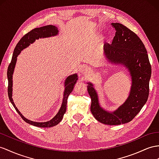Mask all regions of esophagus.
<instances>
[{"mask_svg":"<svg viewBox=\"0 0 159 159\" xmlns=\"http://www.w3.org/2000/svg\"><path fill=\"white\" fill-rule=\"evenodd\" d=\"M87 68H83V70H82V72H83V73H87Z\"/></svg>","mask_w":159,"mask_h":159,"instance_id":"esophagus-1","label":"esophagus"}]
</instances>
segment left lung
Masks as SVG:
<instances>
[{
    "label": "left lung",
    "mask_w": 159,
    "mask_h": 159,
    "mask_svg": "<svg viewBox=\"0 0 159 159\" xmlns=\"http://www.w3.org/2000/svg\"><path fill=\"white\" fill-rule=\"evenodd\" d=\"M111 25L116 35L111 44H104V54L109 62L121 64L128 68L132 76L129 95L117 110L109 112L100 106L92 83H88L87 90L91 99V111L95 118L104 124L120 125L132 121L147 101L151 65L139 37L121 23H112Z\"/></svg>",
    "instance_id": "1"
}]
</instances>
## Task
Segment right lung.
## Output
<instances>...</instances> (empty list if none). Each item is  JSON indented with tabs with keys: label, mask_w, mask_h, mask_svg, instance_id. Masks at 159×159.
<instances>
[{
	"label": "right lung",
	"mask_w": 159,
	"mask_h": 159,
	"mask_svg": "<svg viewBox=\"0 0 159 159\" xmlns=\"http://www.w3.org/2000/svg\"><path fill=\"white\" fill-rule=\"evenodd\" d=\"M58 34V28L54 25H46L43 27H41L38 28H35V29L32 30L30 32H28L27 34H25L23 37L19 40V42L16 46L14 52L13 54V57H12L11 62L9 64V66L8 67L7 70V77H8V82H9V85H8V95H9V98L11 101V103L13 104V107L16 109V111L22 117V119L25 121L27 123L30 124L31 125H33L34 126H37V127L39 128H50L52 127V126L56 125L58 124H59L62 120L63 116L64 113H66V104H67V99L69 95L70 94L71 92L72 91L73 89H74V86L75 83H76V80H78V76L76 74H74L72 75H70L68 76L66 79L64 83V92L63 95V101L62 105L60 110L58 111V113L53 117V118L46 122H36L34 121H31L30 120H27L24 117L21 112H20L17 107L15 106V105L13 102V98H12V91H13V75L14 72L15 66L16 64V62H17V57L18 55L21 53V52L23 50V49L26 48L30 45V43H34L35 39H38L39 38H48L51 37V36L56 35Z\"/></svg>",
	"instance_id": "add662e5"
}]
</instances>
